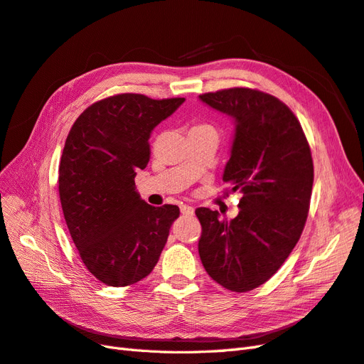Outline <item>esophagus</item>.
<instances>
[{
	"label": "esophagus",
	"mask_w": 364,
	"mask_h": 364,
	"mask_svg": "<svg viewBox=\"0 0 364 364\" xmlns=\"http://www.w3.org/2000/svg\"><path fill=\"white\" fill-rule=\"evenodd\" d=\"M180 209H181V213H183L184 216H192V215H193V212H195L192 205H186V204H184V205H181Z\"/></svg>",
	"instance_id": "obj_1"
}]
</instances>
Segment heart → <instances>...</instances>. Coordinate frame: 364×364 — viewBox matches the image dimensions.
I'll list each match as a JSON object with an SVG mask.
<instances>
[{"instance_id":"heart-1","label":"heart","mask_w":364,"mask_h":364,"mask_svg":"<svg viewBox=\"0 0 364 364\" xmlns=\"http://www.w3.org/2000/svg\"><path fill=\"white\" fill-rule=\"evenodd\" d=\"M191 131H215L209 123H195Z\"/></svg>"}]
</instances>
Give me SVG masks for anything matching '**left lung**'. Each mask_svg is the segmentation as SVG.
Returning a JSON list of instances; mask_svg holds the SVG:
<instances>
[{"mask_svg":"<svg viewBox=\"0 0 364 364\" xmlns=\"http://www.w3.org/2000/svg\"><path fill=\"white\" fill-rule=\"evenodd\" d=\"M207 105L235 119L223 180L241 192L232 221L198 207V252L209 276L235 293L265 284L293 252L308 218L314 166L300 122L284 102L252 88L204 92Z\"/></svg>","mask_w":364,"mask_h":364,"instance_id":"obj_1","label":"left lung"}]
</instances>
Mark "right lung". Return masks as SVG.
Wrapping results in <instances>:
<instances>
[{
  "instance_id": "right-lung-1",
  "label": "right lung",
  "mask_w": 364,
  "mask_h": 364,
  "mask_svg": "<svg viewBox=\"0 0 364 364\" xmlns=\"http://www.w3.org/2000/svg\"><path fill=\"white\" fill-rule=\"evenodd\" d=\"M184 102L123 92L90 105L73 123L59 164V198L82 262L100 282L128 287L157 265L180 209L154 207L136 191L149 137Z\"/></svg>"
}]
</instances>
